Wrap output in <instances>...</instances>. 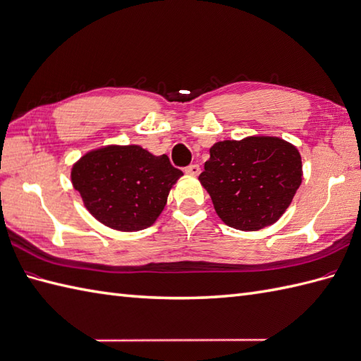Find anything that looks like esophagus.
<instances>
[{
	"mask_svg": "<svg viewBox=\"0 0 361 361\" xmlns=\"http://www.w3.org/2000/svg\"><path fill=\"white\" fill-rule=\"evenodd\" d=\"M184 172L189 173V175H198L200 173V166L198 164H189Z\"/></svg>",
	"mask_w": 361,
	"mask_h": 361,
	"instance_id": "esophagus-1",
	"label": "esophagus"
}]
</instances>
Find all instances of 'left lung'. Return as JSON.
Segmentation results:
<instances>
[{"instance_id": "1", "label": "left lung", "mask_w": 361, "mask_h": 361, "mask_svg": "<svg viewBox=\"0 0 361 361\" xmlns=\"http://www.w3.org/2000/svg\"><path fill=\"white\" fill-rule=\"evenodd\" d=\"M209 152L198 180L226 224L259 231L286 212L303 177L295 146L276 137H247L219 141Z\"/></svg>"}]
</instances>
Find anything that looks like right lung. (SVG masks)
<instances>
[{
	"mask_svg": "<svg viewBox=\"0 0 361 361\" xmlns=\"http://www.w3.org/2000/svg\"><path fill=\"white\" fill-rule=\"evenodd\" d=\"M183 172L167 155L141 146H106L73 164L71 178L87 211L104 226L135 232L152 226Z\"/></svg>",
	"mask_w": 361,
	"mask_h": 361,
	"instance_id": "obj_1",
	"label": "right lung"
}]
</instances>
